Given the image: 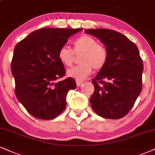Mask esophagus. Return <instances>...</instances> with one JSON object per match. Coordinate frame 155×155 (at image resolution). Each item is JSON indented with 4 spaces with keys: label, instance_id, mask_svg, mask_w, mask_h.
Returning a JSON list of instances; mask_svg holds the SVG:
<instances>
[{
    "label": "esophagus",
    "instance_id": "obj_1",
    "mask_svg": "<svg viewBox=\"0 0 155 155\" xmlns=\"http://www.w3.org/2000/svg\"><path fill=\"white\" fill-rule=\"evenodd\" d=\"M83 83V81H80V80H76V84H77L78 86H81L82 84Z\"/></svg>",
    "mask_w": 155,
    "mask_h": 155
}]
</instances>
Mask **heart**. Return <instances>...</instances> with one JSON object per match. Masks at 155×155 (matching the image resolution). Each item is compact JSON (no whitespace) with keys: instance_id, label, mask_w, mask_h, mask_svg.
Masks as SVG:
<instances>
[{"instance_id":"heart-1","label":"heart","mask_w":155,"mask_h":155,"mask_svg":"<svg viewBox=\"0 0 155 155\" xmlns=\"http://www.w3.org/2000/svg\"><path fill=\"white\" fill-rule=\"evenodd\" d=\"M79 65L74 67L68 71L70 77L77 80L85 79L93 71L100 70L106 64L108 59V51L104 44L90 35H82L73 42V49L68 47H62L57 53L59 60L66 68L73 64L75 55H80Z\"/></svg>"}]
</instances>
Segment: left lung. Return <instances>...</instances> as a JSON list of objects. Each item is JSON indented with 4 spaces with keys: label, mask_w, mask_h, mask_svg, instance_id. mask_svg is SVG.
Returning <instances> with one entry per match:
<instances>
[{
    "label": "left lung",
    "mask_w": 155,
    "mask_h": 155,
    "mask_svg": "<svg viewBox=\"0 0 155 155\" xmlns=\"http://www.w3.org/2000/svg\"><path fill=\"white\" fill-rule=\"evenodd\" d=\"M108 51L106 64L92 79L94 92L90 98L93 110L110 119L123 118L130 111L142 89L143 62L137 45L119 32L87 29Z\"/></svg>",
    "instance_id": "left-lung-1"
}]
</instances>
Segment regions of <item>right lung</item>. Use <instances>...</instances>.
Here are the masks:
<instances>
[{
    "label": "right lung",
    "mask_w": 155,
    "mask_h": 155,
    "mask_svg": "<svg viewBox=\"0 0 155 155\" xmlns=\"http://www.w3.org/2000/svg\"><path fill=\"white\" fill-rule=\"evenodd\" d=\"M82 28H43L34 31L14 48L11 72L15 95L31 115L50 120L66 107L70 90L76 88L74 78L57 82L66 73L57 53L72 34Z\"/></svg>",
    "instance_id": "add662e5"
}]
</instances>
